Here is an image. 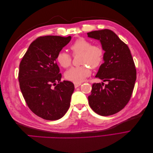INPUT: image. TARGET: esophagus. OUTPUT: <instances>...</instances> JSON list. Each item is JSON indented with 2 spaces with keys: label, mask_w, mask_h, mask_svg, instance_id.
Returning a JSON list of instances; mask_svg holds the SVG:
<instances>
[{
  "label": "esophagus",
  "mask_w": 153,
  "mask_h": 153,
  "mask_svg": "<svg viewBox=\"0 0 153 153\" xmlns=\"http://www.w3.org/2000/svg\"><path fill=\"white\" fill-rule=\"evenodd\" d=\"M74 85H75V87L77 88L79 87L81 85V83H76V82H74Z\"/></svg>",
  "instance_id": "34e87169"
}]
</instances>
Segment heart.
Instances as JSON below:
<instances>
[{
    "label": "heart",
    "instance_id": "b5f03b06",
    "mask_svg": "<svg viewBox=\"0 0 153 153\" xmlns=\"http://www.w3.org/2000/svg\"><path fill=\"white\" fill-rule=\"evenodd\" d=\"M69 49L73 55L80 54L79 66L73 67L65 73L67 80L80 83L91 74V66L99 67L103 62L104 51L100 45L91 44V41L84 38H79L70 45ZM57 61L62 68H67L71 66L72 58L69 53L61 51L57 55Z\"/></svg>",
    "mask_w": 153,
    "mask_h": 153
}]
</instances>
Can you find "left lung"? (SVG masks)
Returning <instances> with one entry per match:
<instances>
[{
  "label": "left lung",
  "mask_w": 153,
  "mask_h": 153,
  "mask_svg": "<svg viewBox=\"0 0 153 153\" xmlns=\"http://www.w3.org/2000/svg\"><path fill=\"white\" fill-rule=\"evenodd\" d=\"M87 35L99 40L105 51L96 77L107 82L92 84L89 104L96 114L108 116L121 111L130 100L137 78L135 63L127 45L113 31L94 30Z\"/></svg>",
  "instance_id": "obj_1"
}]
</instances>
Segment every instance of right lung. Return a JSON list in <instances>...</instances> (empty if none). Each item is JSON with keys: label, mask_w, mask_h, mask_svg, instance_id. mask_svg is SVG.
Segmentation results:
<instances>
[{"label": "right lung", "mask_w": 153, "mask_h": 153, "mask_svg": "<svg viewBox=\"0 0 153 153\" xmlns=\"http://www.w3.org/2000/svg\"><path fill=\"white\" fill-rule=\"evenodd\" d=\"M71 39L39 37L30 45L20 64L18 81L22 95L32 112L46 120L61 119L70 106L75 87L69 81L61 82L56 57Z\"/></svg>", "instance_id": "obj_1"}]
</instances>
